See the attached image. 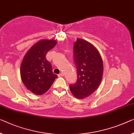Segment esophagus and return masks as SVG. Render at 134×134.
Returning <instances> with one entry per match:
<instances>
[{
  "label": "esophagus",
  "instance_id": "34e87169",
  "mask_svg": "<svg viewBox=\"0 0 134 134\" xmlns=\"http://www.w3.org/2000/svg\"><path fill=\"white\" fill-rule=\"evenodd\" d=\"M63 76H64V73L63 72H61L59 74V77H63Z\"/></svg>",
  "mask_w": 134,
  "mask_h": 134
}]
</instances>
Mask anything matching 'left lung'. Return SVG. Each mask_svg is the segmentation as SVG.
I'll use <instances>...</instances> for the list:
<instances>
[{
    "label": "left lung",
    "instance_id": "left-lung-1",
    "mask_svg": "<svg viewBox=\"0 0 134 134\" xmlns=\"http://www.w3.org/2000/svg\"><path fill=\"white\" fill-rule=\"evenodd\" d=\"M74 59L77 69V80L69 88L74 96L84 99L93 93L100 85L104 71L102 59L93 45L80 38L74 45Z\"/></svg>",
    "mask_w": 134,
    "mask_h": 134
}]
</instances>
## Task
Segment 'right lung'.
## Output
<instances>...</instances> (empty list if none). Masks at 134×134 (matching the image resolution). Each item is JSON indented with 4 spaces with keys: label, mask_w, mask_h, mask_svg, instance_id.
Here are the masks:
<instances>
[{
    "label": "right lung",
    "mask_w": 134,
    "mask_h": 134,
    "mask_svg": "<svg viewBox=\"0 0 134 134\" xmlns=\"http://www.w3.org/2000/svg\"><path fill=\"white\" fill-rule=\"evenodd\" d=\"M57 44L55 40H42L35 44L24 56L20 75L26 87L33 93L41 95L48 91L57 75L53 74L46 55Z\"/></svg>",
    "instance_id": "add662e5"
}]
</instances>
